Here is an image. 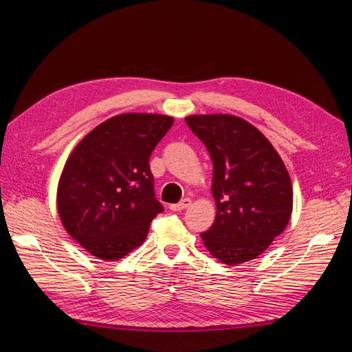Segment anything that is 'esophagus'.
Returning a JSON list of instances; mask_svg holds the SVG:
<instances>
[{
    "instance_id": "1",
    "label": "esophagus",
    "mask_w": 352,
    "mask_h": 352,
    "mask_svg": "<svg viewBox=\"0 0 352 352\" xmlns=\"http://www.w3.org/2000/svg\"><path fill=\"white\" fill-rule=\"evenodd\" d=\"M190 204H192L190 198H184L178 204H170L169 208H170L172 212H182V210H184V208H188Z\"/></svg>"
}]
</instances>
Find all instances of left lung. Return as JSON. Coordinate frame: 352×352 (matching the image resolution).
I'll return each instance as SVG.
<instances>
[{"mask_svg":"<svg viewBox=\"0 0 352 352\" xmlns=\"http://www.w3.org/2000/svg\"><path fill=\"white\" fill-rule=\"evenodd\" d=\"M189 129L213 162V226L201 233L212 256L239 265L263 252L289 223L294 192L287 169L263 134L242 118L193 115Z\"/></svg>","mask_w":352,"mask_h":352,"instance_id":"8db88e82","label":"left lung"}]
</instances>
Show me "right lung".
I'll return each instance as SVG.
<instances>
[{"label":"right lung","mask_w":352,"mask_h":352,"mask_svg":"<svg viewBox=\"0 0 352 352\" xmlns=\"http://www.w3.org/2000/svg\"><path fill=\"white\" fill-rule=\"evenodd\" d=\"M174 119L124 113L100 124L74 149L57 189V208L71 237L101 260L138 248L163 212L149 157Z\"/></svg>","instance_id":"right-lung-1"}]
</instances>
